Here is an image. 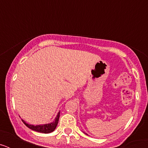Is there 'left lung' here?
<instances>
[{
    "label": "left lung",
    "mask_w": 148,
    "mask_h": 148,
    "mask_svg": "<svg viewBox=\"0 0 148 148\" xmlns=\"http://www.w3.org/2000/svg\"><path fill=\"white\" fill-rule=\"evenodd\" d=\"M83 133H85V134H86V135H87V133H84V132H83Z\"/></svg>",
    "instance_id": "left-lung-1"
}]
</instances>
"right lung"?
<instances>
[{
  "instance_id": "1",
  "label": "right lung",
  "mask_w": 148,
  "mask_h": 148,
  "mask_svg": "<svg viewBox=\"0 0 148 148\" xmlns=\"http://www.w3.org/2000/svg\"><path fill=\"white\" fill-rule=\"evenodd\" d=\"M60 117V111L58 113L56 117L55 118V119L53 120V121L50 123H48V124H44V125H30V124H28V123L26 122L24 120L21 119L22 121L23 122V124L29 127L31 130H34V131L39 132V133H52L53 131H54L55 129L56 128L57 125H58V120H59Z\"/></svg>"
}]
</instances>
